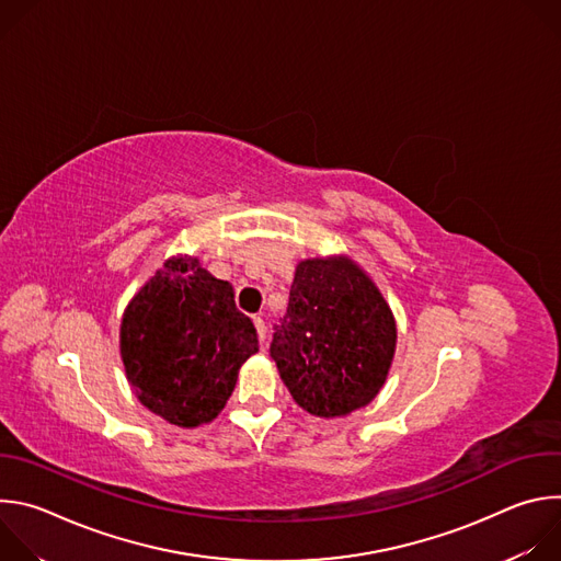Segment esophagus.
<instances>
[{"label": "esophagus", "instance_id": "esophagus-1", "mask_svg": "<svg viewBox=\"0 0 561 561\" xmlns=\"http://www.w3.org/2000/svg\"><path fill=\"white\" fill-rule=\"evenodd\" d=\"M253 322H255V331H257V337H260V342L264 344L266 342V322L262 317H253Z\"/></svg>", "mask_w": 561, "mask_h": 561}]
</instances>
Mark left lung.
Here are the masks:
<instances>
[{"instance_id":"8db88e82","label":"left lung","mask_w":561,"mask_h":561,"mask_svg":"<svg viewBox=\"0 0 561 561\" xmlns=\"http://www.w3.org/2000/svg\"><path fill=\"white\" fill-rule=\"evenodd\" d=\"M394 342V317L375 282L348 257H314L295 268L271 357L304 411L342 417L373 402Z\"/></svg>"}]
</instances>
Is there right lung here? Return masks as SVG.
Listing matches in <instances>:
<instances>
[{"label":"right lung","mask_w":561,"mask_h":561,"mask_svg":"<svg viewBox=\"0 0 561 561\" xmlns=\"http://www.w3.org/2000/svg\"><path fill=\"white\" fill-rule=\"evenodd\" d=\"M260 351L228 282L197 257H171L124 310L119 353L128 383L154 415L184 428L213 422L242 364Z\"/></svg>","instance_id":"add662e5"}]
</instances>
